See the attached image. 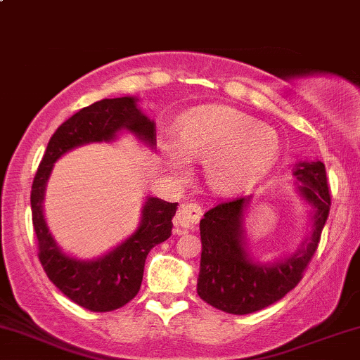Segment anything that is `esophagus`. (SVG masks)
Masks as SVG:
<instances>
[{
    "mask_svg": "<svg viewBox=\"0 0 360 360\" xmlns=\"http://www.w3.org/2000/svg\"><path fill=\"white\" fill-rule=\"evenodd\" d=\"M203 215V208L198 203H181L176 212L173 225H175L176 233H185L187 230L193 229Z\"/></svg>",
    "mask_w": 360,
    "mask_h": 360,
    "instance_id": "1",
    "label": "esophagus"
}]
</instances>
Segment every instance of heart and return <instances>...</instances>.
Listing matches in <instances>:
<instances>
[{"label":"heart","mask_w":360,"mask_h":360,"mask_svg":"<svg viewBox=\"0 0 360 360\" xmlns=\"http://www.w3.org/2000/svg\"><path fill=\"white\" fill-rule=\"evenodd\" d=\"M163 162L185 173L188 160H202L207 187L217 195H235L254 187L281 157V136L272 127L230 108L205 106L184 115L175 140L160 146Z\"/></svg>","instance_id":"heart-1"}]
</instances>
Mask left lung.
<instances>
[{"label":"left lung","mask_w":360,"mask_h":360,"mask_svg":"<svg viewBox=\"0 0 360 360\" xmlns=\"http://www.w3.org/2000/svg\"><path fill=\"white\" fill-rule=\"evenodd\" d=\"M292 176L297 193L310 207V230L294 254L274 262L254 259L245 229L252 197L219 203L203 215L197 294L212 307L245 316L275 304L302 281L329 217L330 193L321 160L295 163Z\"/></svg>","instance_id":"obj_1"}]
</instances>
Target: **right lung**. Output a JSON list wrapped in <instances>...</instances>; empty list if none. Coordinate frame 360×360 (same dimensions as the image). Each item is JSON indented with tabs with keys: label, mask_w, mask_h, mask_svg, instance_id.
<instances>
[{
	"label": "right lung",
	"mask_w": 360,
	"mask_h": 360,
	"mask_svg": "<svg viewBox=\"0 0 360 360\" xmlns=\"http://www.w3.org/2000/svg\"><path fill=\"white\" fill-rule=\"evenodd\" d=\"M123 131L152 150L157 145L155 123L141 112L136 96L105 98L82 108L53 133L31 187V214L44 272L70 300L91 312L120 309L139 294L146 255L172 235L176 203L146 197L140 225L130 237L98 259L82 260L61 250L48 229L44 190L53 167L65 153L88 143L115 141Z\"/></svg>",
	"instance_id": "right-lung-1"
}]
</instances>
